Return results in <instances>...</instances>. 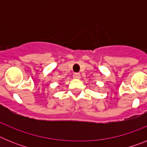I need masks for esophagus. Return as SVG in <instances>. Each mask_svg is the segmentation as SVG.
<instances>
[{
  "label": "esophagus",
  "instance_id": "esophagus-1",
  "mask_svg": "<svg viewBox=\"0 0 147 147\" xmlns=\"http://www.w3.org/2000/svg\"><path fill=\"white\" fill-rule=\"evenodd\" d=\"M73 76H74V79H80V76H80V74L79 73H75V74H74Z\"/></svg>",
  "mask_w": 147,
  "mask_h": 147
}]
</instances>
